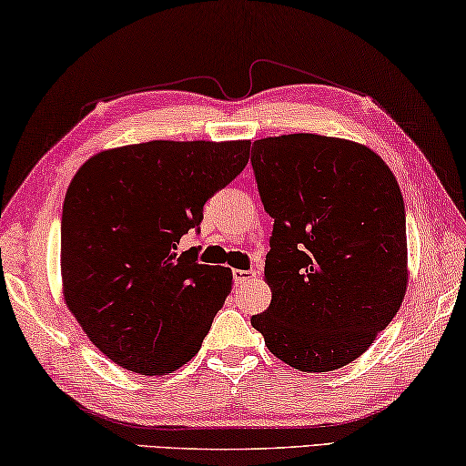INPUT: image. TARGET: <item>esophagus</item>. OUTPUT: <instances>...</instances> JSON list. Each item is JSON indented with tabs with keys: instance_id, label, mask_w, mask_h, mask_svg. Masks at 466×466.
I'll list each match as a JSON object with an SVG mask.
<instances>
[{
	"instance_id": "1",
	"label": "esophagus",
	"mask_w": 466,
	"mask_h": 466,
	"mask_svg": "<svg viewBox=\"0 0 466 466\" xmlns=\"http://www.w3.org/2000/svg\"><path fill=\"white\" fill-rule=\"evenodd\" d=\"M253 278H255L253 271H248V269H234V284H238V286L248 284Z\"/></svg>"
}]
</instances>
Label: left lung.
Segmentation results:
<instances>
[{
  "mask_svg": "<svg viewBox=\"0 0 466 466\" xmlns=\"http://www.w3.org/2000/svg\"><path fill=\"white\" fill-rule=\"evenodd\" d=\"M250 164L273 218L271 302L250 323L299 371L349 365L394 319L409 282L396 176L365 145L305 132L255 140Z\"/></svg>",
  "mask_w": 466,
  "mask_h": 466,
  "instance_id": "1",
  "label": "left lung"
}]
</instances>
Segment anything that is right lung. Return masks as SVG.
Returning <instances> with one entry per match:
<instances>
[{
	"mask_svg": "<svg viewBox=\"0 0 466 466\" xmlns=\"http://www.w3.org/2000/svg\"><path fill=\"white\" fill-rule=\"evenodd\" d=\"M248 140H151L107 149L74 176L62 211L64 300L128 371L188 363L232 290V271L178 253L203 205L248 164Z\"/></svg>",
	"mask_w": 466,
	"mask_h": 466,
	"instance_id": "obj_1",
	"label": "right lung"
}]
</instances>
